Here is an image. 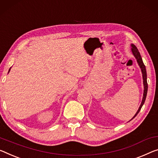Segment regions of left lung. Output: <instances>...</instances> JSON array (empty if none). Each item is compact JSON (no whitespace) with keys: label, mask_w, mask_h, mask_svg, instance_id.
I'll use <instances>...</instances> for the list:
<instances>
[{"label":"left lung","mask_w":158,"mask_h":158,"mask_svg":"<svg viewBox=\"0 0 158 158\" xmlns=\"http://www.w3.org/2000/svg\"><path fill=\"white\" fill-rule=\"evenodd\" d=\"M131 52L133 55L134 56V57L135 58V59L137 60V63L139 67L140 68V70H141V73H142V76H143V86H144V89H143V99H142V102L141 104L138 108V110L137 111V112L135 113V114L134 115V116L131 118L133 119V118L136 116L138 112H139L140 110H141V107L143 105V104L145 101V99H146V96H147V93H148V83H147V73H146V69H145V66L143 62L141 56H140L139 52H138L137 47L133 44H131ZM130 120V121H131Z\"/></svg>","instance_id":"obj_1"}]
</instances>
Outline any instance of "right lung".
I'll return each mask as SVG.
<instances>
[{
	"mask_svg": "<svg viewBox=\"0 0 158 158\" xmlns=\"http://www.w3.org/2000/svg\"><path fill=\"white\" fill-rule=\"evenodd\" d=\"M10 69H11V68H10ZM10 69H9V71H8V73L10 72Z\"/></svg>",
	"mask_w": 158,
	"mask_h": 158,
	"instance_id": "1",
	"label": "right lung"
}]
</instances>
